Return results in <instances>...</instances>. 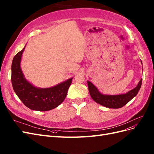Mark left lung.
I'll return each instance as SVG.
<instances>
[{
	"label": "left lung",
	"instance_id": "left-lung-1",
	"mask_svg": "<svg viewBox=\"0 0 154 154\" xmlns=\"http://www.w3.org/2000/svg\"><path fill=\"white\" fill-rule=\"evenodd\" d=\"M141 84L142 79L139 82L135 88H134L133 90L129 91L127 93L117 95H103L102 93L98 91L95 86H94L91 82L88 81L89 92H90L93 100L104 107L112 109L121 108L126 105L128 102L131 101L134 97L137 95V93L140 90Z\"/></svg>",
	"mask_w": 154,
	"mask_h": 154
}]
</instances>
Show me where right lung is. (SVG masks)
<instances>
[{"label": "right lung", "instance_id": "1", "mask_svg": "<svg viewBox=\"0 0 154 154\" xmlns=\"http://www.w3.org/2000/svg\"><path fill=\"white\" fill-rule=\"evenodd\" d=\"M26 46L13 57L11 82L13 90L25 106L33 111H47L57 107L66 98L72 79L48 88L34 86L25 78L20 68L22 54Z\"/></svg>", "mask_w": 154, "mask_h": 154}]
</instances>
